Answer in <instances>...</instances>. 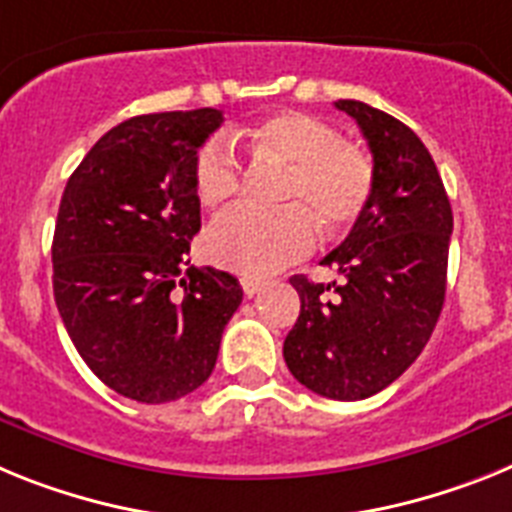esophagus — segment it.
Instances as JSON below:
<instances>
[{
  "instance_id": "1",
  "label": "esophagus",
  "mask_w": 512,
  "mask_h": 512,
  "mask_svg": "<svg viewBox=\"0 0 512 512\" xmlns=\"http://www.w3.org/2000/svg\"><path fill=\"white\" fill-rule=\"evenodd\" d=\"M265 286H268V283L257 281V278H242V291H244V296H247V299L257 296V293H260Z\"/></svg>"
}]
</instances>
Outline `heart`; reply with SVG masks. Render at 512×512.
I'll list each match as a JSON object with an SVG mask.
<instances>
[{"mask_svg":"<svg viewBox=\"0 0 512 512\" xmlns=\"http://www.w3.org/2000/svg\"><path fill=\"white\" fill-rule=\"evenodd\" d=\"M260 157L286 167L278 211L234 208L206 231L208 260L244 278H265L314 250L317 229L337 234L361 219L373 195V162L361 146L340 139L330 123L301 110H283L252 128L231 133ZM242 164L224 136L198 149L193 188L206 208L237 195Z\"/></svg>","mask_w":512,"mask_h":512,"instance_id":"b5f03b06","label":"heart"}]
</instances>
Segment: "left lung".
<instances>
[{"instance_id":"8db88e82","label":"left lung","mask_w":512,"mask_h":512,"mask_svg":"<svg viewBox=\"0 0 512 512\" xmlns=\"http://www.w3.org/2000/svg\"><path fill=\"white\" fill-rule=\"evenodd\" d=\"M373 154V195L340 247L324 257L345 283L293 275L301 314L283 342L293 379L355 402L397 381L422 353L446 299L453 213L417 133L366 102L337 100ZM335 287L332 300L326 291Z\"/></svg>"}]
</instances>
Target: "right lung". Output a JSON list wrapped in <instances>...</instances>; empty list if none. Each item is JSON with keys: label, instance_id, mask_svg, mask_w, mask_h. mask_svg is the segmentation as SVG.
Segmentation results:
<instances>
[{"label": "right lung", "instance_id": "1", "mask_svg": "<svg viewBox=\"0 0 512 512\" xmlns=\"http://www.w3.org/2000/svg\"><path fill=\"white\" fill-rule=\"evenodd\" d=\"M221 123L216 108L128 118L87 151L61 195L53 299L90 371L136 402L198 389L242 304L234 275L187 267L201 231L195 154Z\"/></svg>", "mask_w": 512, "mask_h": 512}]
</instances>
